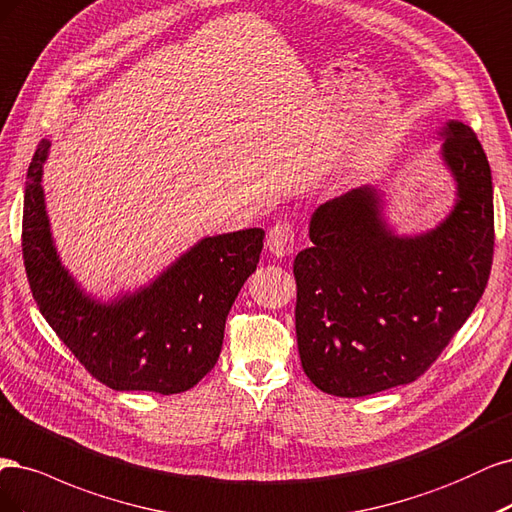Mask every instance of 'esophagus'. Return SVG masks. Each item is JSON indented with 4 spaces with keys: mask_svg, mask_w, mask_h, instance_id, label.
Returning a JSON list of instances; mask_svg holds the SVG:
<instances>
[{
    "mask_svg": "<svg viewBox=\"0 0 512 512\" xmlns=\"http://www.w3.org/2000/svg\"><path fill=\"white\" fill-rule=\"evenodd\" d=\"M268 249L276 257H285L295 249V227L289 221L276 223L268 234Z\"/></svg>",
    "mask_w": 512,
    "mask_h": 512,
    "instance_id": "esophagus-1",
    "label": "esophagus"
}]
</instances>
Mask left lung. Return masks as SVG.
<instances>
[{"instance_id": "left-lung-1", "label": "left lung", "mask_w": 512, "mask_h": 512, "mask_svg": "<svg viewBox=\"0 0 512 512\" xmlns=\"http://www.w3.org/2000/svg\"><path fill=\"white\" fill-rule=\"evenodd\" d=\"M442 157L457 204L434 232L393 236L378 193L353 189L312 214L293 263L295 332L312 385L364 398L417 381L472 315L493 261V187L474 131L451 121Z\"/></svg>"}]
</instances>
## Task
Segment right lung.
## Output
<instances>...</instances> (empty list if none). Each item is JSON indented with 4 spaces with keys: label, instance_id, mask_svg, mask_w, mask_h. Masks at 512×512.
<instances>
[{
    "label": "right lung",
    "instance_id": "1",
    "mask_svg": "<svg viewBox=\"0 0 512 512\" xmlns=\"http://www.w3.org/2000/svg\"><path fill=\"white\" fill-rule=\"evenodd\" d=\"M42 140L27 170L23 259L42 317L85 370L114 391L183 393L214 368L242 285L261 255L263 229L204 238L151 287L93 302L63 270L44 208Z\"/></svg>",
    "mask_w": 512,
    "mask_h": 512
}]
</instances>
